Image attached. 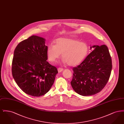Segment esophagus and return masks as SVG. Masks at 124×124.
I'll use <instances>...</instances> for the list:
<instances>
[{"mask_svg": "<svg viewBox=\"0 0 124 124\" xmlns=\"http://www.w3.org/2000/svg\"><path fill=\"white\" fill-rule=\"evenodd\" d=\"M63 70H64V69L63 68H59L58 69V71H59V72H60L62 71Z\"/></svg>", "mask_w": 124, "mask_h": 124, "instance_id": "obj_1", "label": "esophagus"}]
</instances>
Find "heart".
<instances>
[{"mask_svg":"<svg viewBox=\"0 0 124 124\" xmlns=\"http://www.w3.org/2000/svg\"><path fill=\"white\" fill-rule=\"evenodd\" d=\"M89 52L88 45L72 38H59L47 48V55L51 62L59 59L60 54L64 62L71 66L78 65L86 58Z\"/></svg>","mask_w":124,"mask_h":124,"instance_id":"heart-1","label":"heart"}]
</instances>
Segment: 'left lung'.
Instances as JSON below:
<instances>
[{
	"mask_svg": "<svg viewBox=\"0 0 124 124\" xmlns=\"http://www.w3.org/2000/svg\"><path fill=\"white\" fill-rule=\"evenodd\" d=\"M90 47L94 50L72 69L71 85L77 93L84 96L100 92L108 82L112 69V59L106 46Z\"/></svg>",
	"mask_w": 124,
	"mask_h": 124,
	"instance_id": "1",
	"label": "left lung"
}]
</instances>
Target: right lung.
Instances as JSON below:
<instances>
[{"mask_svg":"<svg viewBox=\"0 0 124 124\" xmlns=\"http://www.w3.org/2000/svg\"><path fill=\"white\" fill-rule=\"evenodd\" d=\"M45 39L31 36L16 46L12 62V74L19 87L34 97L46 93L54 82L57 68L47 62Z\"/></svg>","mask_w":124,"mask_h":124,"instance_id":"add662e5","label":"right lung"}]
</instances>
